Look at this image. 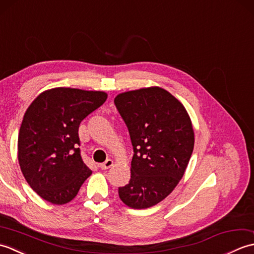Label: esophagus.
<instances>
[{
  "label": "esophagus",
  "instance_id": "obj_1",
  "mask_svg": "<svg viewBox=\"0 0 254 254\" xmlns=\"http://www.w3.org/2000/svg\"><path fill=\"white\" fill-rule=\"evenodd\" d=\"M113 166V160L112 159H107L105 163H102V164H100L99 165V167L101 169H104V170H106V169H109L110 167H112Z\"/></svg>",
  "mask_w": 254,
  "mask_h": 254
}]
</instances>
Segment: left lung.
<instances>
[{
  "label": "left lung",
  "mask_w": 254,
  "mask_h": 254,
  "mask_svg": "<svg viewBox=\"0 0 254 254\" xmlns=\"http://www.w3.org/2000/svg\"><path fill=\"white\" fill-rule=\"evenodd\" d=\"M115 105L130 133L131 179L119 188L128 207L158 204L185 175L194 147V131L186 108L169 91L148 87L119 94Z\"/></svg>",
  "instance_id": "8db88e82"
}]
</instances>
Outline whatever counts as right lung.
Returning a JSON list of instances; mask_svg holds the SVG:
<instances>
[{
  "mask_svg": "<svg viewBox=\"0 0 254 254\" xmlns=\"http://www.w3.org/2000/svg\"><path fill=\"white\" fill-rule=\"evenodd\" d=\"M107 97L105 91L58 87L41 93L26 110L18 161L26 181L46 201H72L91 175L80 156L78 127Z\"/></svg>",
  "mask_w": 254,
  "mask_h": 254,
  "instance_id": "right-lung-1",
  "label": "right lung"
}]
</instances>
